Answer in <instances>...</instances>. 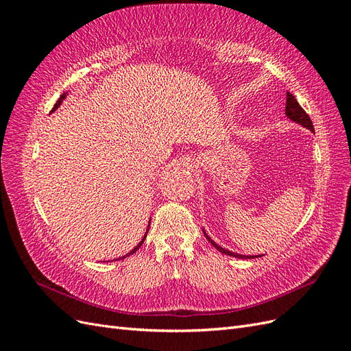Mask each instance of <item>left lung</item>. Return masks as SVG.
<instances>
[{
	"label": "left lung",
	"mask_w": 351,
	"mask_h": 351,
	"mask_svg": "<svg viewBox=\"0 0 351 351\" xmlns=\"http://www.w3.org/2000/svg\"><path fill=\"white\" fill-rule=\"evenodd\" d=\"M285 115L289 117V119L297 124H300L303 127H306V129H309L312 133H315V129H313V124H312V120L311 117L306 114V111L300 107V104L297 102V99L293 97V95L290 92H287V101H285ZM205 232V231H204ZM205 237L208 239V241L214 246L217 250H219L221 253L224 254H228V256H234V258H239V259H253V258H258L256 256H244V254H239V253H232L230 250H226L224 247L218 246V244L212 240L206 232H205Z\"/></svg>",
	"instance_id": "obj_1"
}]
</instances>
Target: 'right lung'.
<instances>
[{
  "label": "right lung",
  "mask_w": 351,
  "mask_h": 351,
  "mask_svg": "<svg viewBox=\"0 0 351 351\" xmlns=\"http://www.w3.org/2000/svg\"><path fill=\"white\" fill-rule=\"evenodd\" d=\"M66 95H67V93H62V95H61V97H60V99H58V101L56 102V105H54V108H52V111H56V110H57V108L60 107V105H61V102H62V99H64V98H66ZM149 221H151V219H149ZM149 224H151V222H149ZM147 231H149V226H147V230H146V234H147ZM146 234L143 236L142 241H141L139 244H137V246H136V247H134L133 250H130V253H127V254H125V256H129V254H133V253H134V252H136L137 249H139V247L142 246V244H143V241H145V239H146ZM125 256H123V258H119V259H124ZM119 259H117V261H119Z\"/></svg>",
  "instance_id": "obj_1"
}]
</instances>
